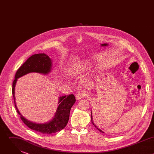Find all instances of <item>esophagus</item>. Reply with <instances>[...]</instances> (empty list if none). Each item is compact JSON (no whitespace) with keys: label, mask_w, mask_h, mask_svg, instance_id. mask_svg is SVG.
Returning <instances> with one entry per match:
<instances>
[{"label":"esophagus","mask_w":154,"mask_h":154,"mask_svg":"<svg viewBox=\"0 0 154 154\" xmlns=\"http://www.w3.org/2000/svg\"><path fill=\"white\" fill-rule=\"evenodd\" d=\"M86 96V94L83 92V91H81V92H79L77 95H76V99L77 100H80L81 99L85 97Z\"/></svg>","instance_id":"34e87169"}]
</instances>
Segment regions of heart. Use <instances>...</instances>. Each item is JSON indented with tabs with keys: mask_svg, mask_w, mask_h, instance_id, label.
Listing matches in <instances>:
<instances>
[{
	"mask_svg": "<svg viewBox=\"0 0 154 154\" xmlns=\"http://www.w3.org/2000/svg\"><path fill=\"white\" fill-rule=\"evenodd\" d=\"M90 66V62L88 60H83L82 61H79L77 63L72 64L69 69L71 74L74 75H79L86 70L88 69ZM91 80V75L89 74L85 77L84 79L85 81H89Z\"/></svg>",
	"mask_w": 154,
	"mask_h": 154,
	"instance_id": "heart-1",
	"label": "heart"
}]
</instances>
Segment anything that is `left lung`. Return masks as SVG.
<instances>
[{"label": "left lung", "mask_w": 154, "mask_h": 154, "mask_svg": "<svg viewBox=\"0 0 154 154\" xmlns=\"http://www.w3.org/2000/svg\"><path fill=\"white\" fill-rule=\"evenodd\" d=\"M91 122H92V124H93V125L99 130V131H100V132H102V133H104L103 132V131H102V130H101L99 128H98V127L94 124V121H93V115H92V112H91Z\"/></svg>", "instance_id": "8db88e82"}]
</instances>
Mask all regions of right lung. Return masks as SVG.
<instances>
[{
    "label": "right lung",
    "instance_id": "1",
    "mask_svg": "<svg viewBox=\"0 0 154 154\" xmlns=\"http://www.w3.org/2000/svg\"><path fill=\"white\" fill-rule=\"evenodd\" d=\"M52 69V62L50 57L45 54H35L29 57L25 63L17 69L12 86V94L14 103L17 113L23 122L30 129L43 134H54L63 129L67 125L71 107L75 102L74 94L59 97L58 106L54 116L49 121L45 123H36L25 118L20 114L16 105L15 86L19 78L31 72H37L44 75L49 74Z\"/></svg>",
    "mask_w": 154,
    "mask_h": 154
}]
</instances>
